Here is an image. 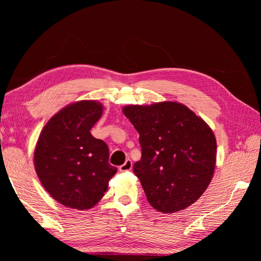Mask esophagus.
<instances>
[{"label": "esophagus", "instance_id": "34e87169", "mask_svg": "<svg viewBox=\"0 0 261 261\" xmlns=\"http://www.w3.org/2000/svg\"><path fill=\"white\" fill-rule=\"evenodd\" d=\"M132 168H133V162H132V160L127 159L125 161L124 164H122L121 167L118 168V170H120L121 172H127V171H130Z\"/></svg>", "mask_w": 261, "mask_h": 261}]
</instances>
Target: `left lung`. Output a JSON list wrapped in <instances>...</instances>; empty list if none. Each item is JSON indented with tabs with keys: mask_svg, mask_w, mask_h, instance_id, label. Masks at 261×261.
I'll use <instances>...</instances> for the list:
<instances>
[{
	"mask_svg": "<svg viewBox=\"0 0 261 261\" xmlns=\"http://www.w3.org/2000/svg\"><path fill=\"white\" fill-rule=\"evenodd\" d=\"M123 113L139 133L141 159L133 168L149 203L173 213L198 200L216 168L217 141L209 125L172 101L126 106Z\"/></svg>",
	"mask_w": 261,
	"mask_h": 261,
	"instance_id": "left-lung-1",
	"label": "left lung"
}]
</instances>
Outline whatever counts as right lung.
<instances>
[{
	"mask_svg": "<svg viewBox=\"0 0 261 261\" xmlns=\"http://www.w3.org/2000/svg\"><path fill=\"white\" fill-rule=\"evenodd\" d=\"M102 111V105L93 100L68 105L50 118L37 141V175L52 198L65 207L96 206L117 171L109 163L108 145L90 133Z\"/></svg>",
	"mask_w": 261,
	"mask_h": 261,
	"instance_id": "add662e5",
	"label": "right lung"
}]
</instances>
